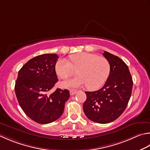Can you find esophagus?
I'll use <instances>...</instances> for the list:
<instances>
[{
    "label": "esophagus",
    "instance_id": "1",
    "mask_svg": "<svg viewBox=\"0 0 150 150\" xmlns=\"http://www.w3.org/2000/svg\"><path fill=\"white\" fill-rule=\"evenodd\" d=\"M76 92H77V90H69V93H70V95L71 96H73L76 93Z\"/></svg>",
    "mask_w": 150,
    "mask_h": 150
}]
</instances>
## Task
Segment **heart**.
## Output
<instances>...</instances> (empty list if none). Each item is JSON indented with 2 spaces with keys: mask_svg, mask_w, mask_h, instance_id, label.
<instances>
[{
  "mask_svg": "<svg viewBox=\"0 0 150 150\" xmlns=\"http://www.w3.org/2000/svg\"><path fill=\"white\" fill-rule=\"evenodd\" d=\"M70 62L65 58L58 60L55 69L59 77L66 79L77 69L79 75L63 82L66 88H79L86 85L90 90H96L103 84L110 75V65L104 57L95 54L79 52L69 57Z\"/></svg>",
  "mask_w": 150,
  "mask_h": 150,
  "instance_id": "obj_1",
  "label": "heart"
}]
</instances>
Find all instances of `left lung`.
Returning a JSON list of instances; mask_svg holds the SVG:
<instances>
[{
    "mask_svg": "<svg viewBox=\"0 0 150 150\" xmlns=\"http://www.w3.org/2000/svg\"><path fill=\"white\" fill-rule=\"evenodd\" d=\"M110 72L105 85L95 92H85V115L98 124H108L117 119L127 107L133 88V79L126 64L117 56L104 51Z\"/></svg>",
    "mask_w": 150,
    "mask_h": 150,
    "instance_id": "1",
    "label": "left lung"
}]
</instances>
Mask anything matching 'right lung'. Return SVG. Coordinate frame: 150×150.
I'll use <instances>...</instances> for the list:
<instances>
[{
	"instance_id": "1",
	"label": "right lung",
	"mask_w": 150,
	"mask_h": 150,
	"mask_svg": "<svg viewBox=\"0 0 150 150\" xmlns=\"http://www.w3.org/2000/svg\"><path fill=\"white\" fill-rule=\"evenodd\" d=\"M57 54H44L28 60L18 73L15 85L17 101L29 118L41 124L58 119L69 98L66 89L49 91L58 82L55 65Z\"/></svg>"
}]
</instances>
